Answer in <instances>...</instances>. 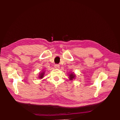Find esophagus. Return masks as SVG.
I'll list each match as a JSON object with an SVG mask.
<instances>
[{"label": "esophagus", "mask_w": 120, "mask_h": 120, "mask_svg": "<svg viewBox=\"0 0 120 120\" xmlns=\"http://www.w3.org/2000/svg\"><path fill=\"white\" fill-rule=\"evenodd\" d=\"M55 68H60V65H59V64H55Z\"/></svg>", "instance_id": "34e87169"}]
</instances>
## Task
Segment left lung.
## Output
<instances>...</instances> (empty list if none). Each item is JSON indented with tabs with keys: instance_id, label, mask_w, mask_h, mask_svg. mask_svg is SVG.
I'll return each instance as SVG.
<instances>
[{
	"instance_id": "1",
	"label": "left lung",
	"mask_w": 120,
	"mask_h": 120,
	"mask_svg": "<svg viewBox=\"0 0 120 120\" xmlns=\"http://www.w3.org/2000/svg\"><path fill=\"white\" fill-rule=\"evenodd\" d=\"M75 75L74 73H70V74H69V79L70 80H72L73 79H74L75 78Z\"/></svg>"
}]
</instances>
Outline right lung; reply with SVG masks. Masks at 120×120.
<instances>
[{
	"label": "right lung",
	"instance_id": "obj_1",
	"mask_svg": "<svg viewBox=\"0 0 120 120\" xmlns=\"http://www.w3.org/2000/svg\"><path fill=\"white\" fill-rule=\"evenodd\" d=\"M44 74H45V73H44V72H43L41 73V74H40L39 78H41V79H42V78L43 77V76H44Z\"/></svg>",
	"mask_w": 120,
	"mask_h": 120
}]
</instances>
